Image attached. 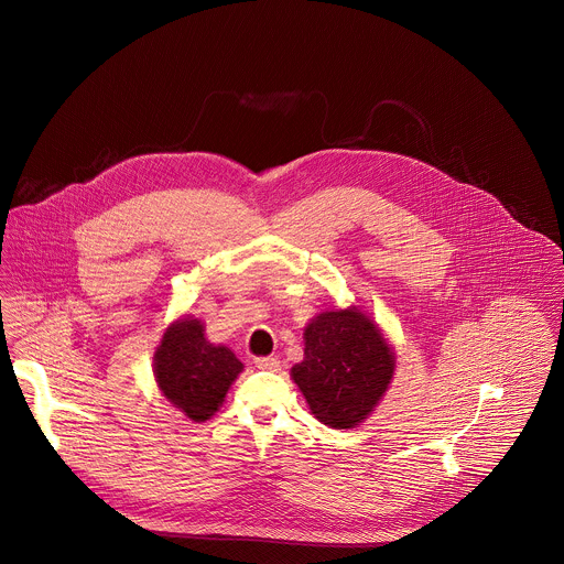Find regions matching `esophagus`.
I'll return each mask as SVG.
<instances>
[{"mask_svg": "<svg viewBox=\"0 0 564 564\" xmlns=\"http://www.w3.org/2000/svg\"><path fill=\"white\" fill-rule=\"evenodd\" d=\"M253 364H256V368H260V370H271V372H275V370L280 368V361H278L275 357H256Z\"/></svg>", "mask_w": 564, "mask_h": 564, "instance_id": "1", "label": "esophagus"}]
</instances>
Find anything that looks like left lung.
<instances>
[{"label":"left lung","instance_id":"1","mask_svg":"<svg viewBox=\"0 0 564 564\" xmlns=\"http://www.w3.org/2000/svg\"><path fill=\"white\" fill-rule=\"evenodd\" d=\"M304 361L291 376L313 415L333 429L364 422L393 375V352L357 308L330 311L304 330Z\"/></svg>","mask_w":564,"mask_h":564}]
</instances>
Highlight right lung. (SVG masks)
<instances>
[{
  "mask_svg": "<svg viewBox=\"0 0 564 564\" xmlns=\"http://www.w3.org/2000/svg\"><path fill=\"white\" fill-rule=\"evenodd\" d=\"M240 372L242 364L236 355L229 348L209 344L198 319L175 322L155 352L160 389L194 422L214 415Z\"/></svg>",
  "mask_w": 564,
  "mask_h": 564,
  "instance_id": "add662e5",
  "label": "right lung"
}]
</instances>
